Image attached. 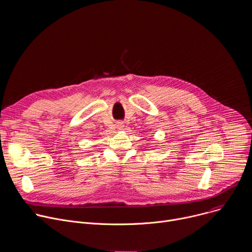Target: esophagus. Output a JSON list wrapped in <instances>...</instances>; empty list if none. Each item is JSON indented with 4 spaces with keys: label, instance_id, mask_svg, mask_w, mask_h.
I'll return each mask as SVG.
<instances>
[{
    "label": "esophagus",
    "instance_id": "esophagus-1",
    "mask_svg": "<svg viewBox=\"0 0 252 252\" xmlns=\"http://www.w3.org/2000/svg\"><path fill=\"white\" fill-rule=\"evenodd\" d=\"M116 128H117V129H123V128H124L123 123H117V124H116Z\"/></svg>",
    "mask_w": 252,
    "mask_h": 252
}]
</instances>
